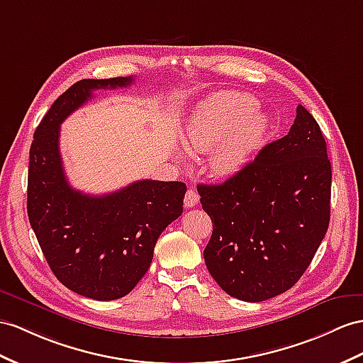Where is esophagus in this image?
<instances>
[{
  "mask_svg": "<svg viewBox=\"0 0 363 363\" xmlns=\"http://www.w3.org/2000/svg\"><path fill=\"white\" fill-rule=\"evenodd\" d=\"M199 202V194L196 190L189 189L187 193H185V198H184V206L187 208H193L196 203Z\"/></svg>",
  "mask_w": 363,
  "mask_h": 363,
  "instance_id": "esophagus-1",
  "label": "esophagus"
}]
</instances>
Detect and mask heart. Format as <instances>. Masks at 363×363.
Masks as SVG:
<instances>
[{"instance_id":"1","label":"heart","mask_w":363,"mask_h":363,"mask_svg":"<svg viewBox=\"0 0 363 363\" xmlns=\"http://www.w3.org/2000/svg\"><path fill=\"white\" fill-rule=\"evenodd\" d=\"M268 118L257 101L240 91H222L208 98L185 127L184 144L190 153H210L216 176L240 172L261 145Z\"/></svg>"}]
</instances>
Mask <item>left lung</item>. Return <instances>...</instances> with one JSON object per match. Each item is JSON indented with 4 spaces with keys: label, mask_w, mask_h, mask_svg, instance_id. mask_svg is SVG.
I'll use <instances>...</instances> for the list:
<instances>
[{
    "label": "left lung",
    "mask_w": 363,
    "mask_h": 363,
    "mask_svg": "<svg viewBox=\"0 0 363 363\" xmlns=\"http://www.w3.org/2000/svg\"><path fill=\"white\" fill-rule=\"evenodd\" d=\"M213 222L203 259L231 297L262 302L285 293L311 264L330 224L331 164L303 106L284 138L218 185H198Z\"/></svg>",
    "instance_id": "8db88e82"
}]
</instances>
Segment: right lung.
<instances>
[{"instance_id": "obj_1", "label": "right lung", "mask_w": 363, "mask_h": 363, "mask_svg": "<svg viewBox=\"0 0 363 363\" xmlns=\"http://www.w3.org/2000/svg\"><path fill=\"white\" fill-rule=\"evenodd\" d=\"M132 77L81 79L53 102L30 145L27 215L45 261L69 290L95 301L124 297L152 264L157 238L182 215L184 182L136 181L93 196L69 184L60 125L93 90L128 87Z\"/></svg>"}]
</instances>
